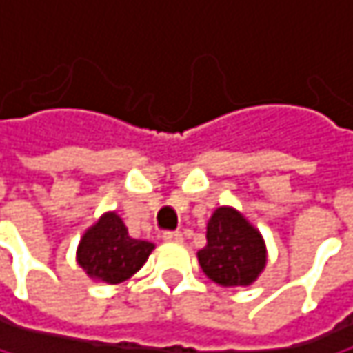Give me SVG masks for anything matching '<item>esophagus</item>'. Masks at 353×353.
<instances>
[{"label": "esophagus", "mask_w": 353, "mask_h": 353, "mask_svg": "<svg viewBox=\"0 0 353 353\" xmlns=\"http://www.w3.org/2000/svg\"><path fill=\"white\" fill-rule=\"evenodd\" d=\"M163 241H165V243H181L183 237H181L179 231H165V233H163Z\"/></svg>", "instance_id": "obj_1"}]
</instances>
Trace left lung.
Segmentation results:
<instances>
[{"label": "left lung", "mask_w": 353, "mask_h": 353, "mask_svg": "<svg viewBox=\"0 0 353 353\" xmlns=\"http://www.w3.org/2000/svg\"><path fill=\"white\" fill-rule=\"evenodd\" d=\"M202 272L219 286H249L263 272L268 251L261 233L245 216L221 206L206 227V247L198 251Z\"/></svg>", "instance_id": "1"}]
</instances>
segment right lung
<instances>
[{"instance_id":"right-lung-1","label":"right lung","mask_w":353,"mask_h":353,"mask_svg":"<svg viewBox=\"0 0 353 353\" xmlns=\"http://www.w3.org/2000/svg\"><path fill=\"white\" fill-rule=\"evenodd\" d=\"M153 249L149 241L132 239L116 212H106L83 233L77 263L98 282L120 284L143 268Z\"/></svg>"}]
</instances>
